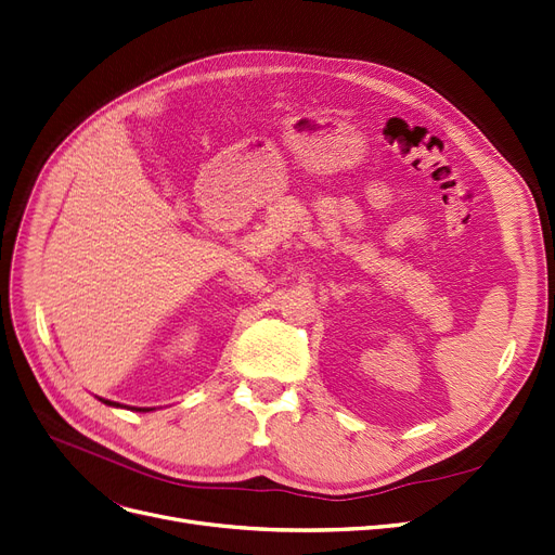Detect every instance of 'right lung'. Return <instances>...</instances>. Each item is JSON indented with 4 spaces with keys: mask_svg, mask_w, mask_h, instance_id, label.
<instances>
[{
    "mask_svg": "<svg viewBox=\"0 0 555 555\" xmlns=\"http://www.w3.org/2000/svg\"><path fill=\"white\" fill-rule=\"evenodd\" d=\"M106 405H119V403H115V401H108V399H102ZM135 411H144V413H147L150 411V408H135Z\"/></svg>",
    "mask_w": 555,
    "mask_h": 555,
    "instance_id": "obj_1",
    "label": "right lung"
}]
</instances>
